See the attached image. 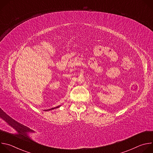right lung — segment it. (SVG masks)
<instances>
[{"mask_svg": "<svg viewBox=\"0 0 153 153\" xmlns=\"http://www.w3.org/2000/svg\"><path fill=\"white\" fill-rule=\"evenodd\" d=\"M59 106H57L56 108H58V107H59ZM53 109H54V108H51V109H50V110H47V111H48V110H53Z\"/></svg>", "mask_w": 153, "mask_h": 153, "instance_id": "add662e5", "label": "right lung"}]
</instances>
